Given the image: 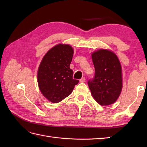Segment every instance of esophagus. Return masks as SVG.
<instances>
[{
    "mask_svg": "<svg viewBox=\"0 0 147 147\" xmlns=\"http://www.w3.org/2000/svg\"><path fill=\"white\" fill-rule=\"evenodd\" d=\"M85 82H86V79H85V78H84V77L82 78L80 80V83H85Z\"/></svg>",
    "mask_w": 147,
    "mask_h": 147,
    "instance_id": "34e87169",
    "label": "esophagus"
}]
</instances>
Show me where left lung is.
Returning <instances> with one entry per match:
<instances>
[{"label":"left lung","instance_id":"obj_1","mask_svg":"<svg viewBox=\"0 0 147 147\" xmlns=\"http://www.w3.org/2000/svg\"><path fill=\"white\" fill-rule=\"evenodd\" d=\"M95 77L88 87L95 101L102 106L117 100L123 88L122 67L117 55L108 49H100L92 53Z\"/></svg>","mask_w":147,"mask_h":147}]
</instances>
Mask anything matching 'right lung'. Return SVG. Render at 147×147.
I'll return each mask as SVG.
<instances>
[{
	"label": "right lung",
	"instance_id": "add662e5",
	"mask_svg": "<svg viewBox=\"0 0 147 147\" xmlns=\"http://www.w3.org/2000/svg\"><path fill=\"white\" fill-rule=\"evenodd\" d=\"M74 49L69 44L59 43L43 56L37 72L38 88L44 97L53 104L66 98L78 80L73 78L69 67Z\"/></svg>",
	"mask_w": 147,
	"mask_h": 147
}]
</instances>
